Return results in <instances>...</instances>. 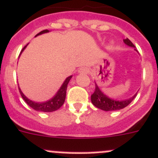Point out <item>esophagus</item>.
<instances>
[{
  "label": "esophagus",
  "mask_w": 158,
  "mask_h": 158,
  "mask_svg": "<svg viewBox=\"0 0 158 158\" xmlns=\"http://www.w3.org/2000/svg\"><path fill=\"white\" fill-rule=\"evenodd\" d=\"M79 72H83V73H87V72H89V69H88L87 68H82V69L79 70Z\"/></svg>",
  "instance_id": "obj_1"
}]
</instances>
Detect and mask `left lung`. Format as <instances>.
Instances as JSON below:
<instances>
[{
  "instance_id": "left-lung-1",
  "label": "left lung",
  "mask_w": 158,
  "mask_h": 158,
  "mask_svg": "<svg viewBox=\"0 0 158 158\" xmlns=\"http://www.w3.org/2000/svg\"><path fill=\"white\" fill-rule=\"evenodd\" d=\"M124 43L126 44H127L129 47H132V48H135L134 44L129 40L128 38L124 40ZM137 94H135V95L132 97L129 98L128 100H125V101H115V100H112L107 97V96L104 95L102 92L101 91V89H99V87L97 86V85L96 84L95 86V90H94V94L91 95V101H92L93 104H94L95 107H98V108L101 109L103 110H106V111H109V110H120V109L124 108L126 107V106L129 105L133 99L135 97Z\"/></svg>"
}]
</instances>
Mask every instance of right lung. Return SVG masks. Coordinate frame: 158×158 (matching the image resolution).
I'll list each match as a JSON object with an SVG mask.
<instances>
[{
    "label": "right lung",
    "mask_w": 158,
    "mask_h": 158,
    "mask_svg": "<svg viewBox=\"0 0 158 158\" xmlns=\"http://www.w3.org/2000/svg\"><path fill=\"white\" fill-rule=\"evenodd\" d=\"M49 32V30H48V29H45V30H43V31H41V32H40L38 34H36V36L43 34V33H45V32ZM26 46H25L24 48H23V49L22 50L21 53L23 52V50L26 48ZM21 53H20V54H21ZM72 77V76H69V77H68L67 79H65V81L64 82V83L62 84L61 87L59 89L58 91H57V93L56 94V95L53 97L52 99H51L50 101H46V102L36 103V102H34V101H30V100L28 99L27 97H26V96L23 94V92L21 91L20 88L19 87V92H20V94H21L22 97H23V100L26 101V104H27L29 107H32V109H34V110H38V111H43V112H52V111H54V110H57V109L60 108V107H61V106L63 105V104L64 103L68 84H69V81H70L71 78Z\"/></svg>",
    "instance_id": "right-lung-1"
}]
</instances>
